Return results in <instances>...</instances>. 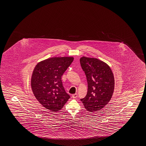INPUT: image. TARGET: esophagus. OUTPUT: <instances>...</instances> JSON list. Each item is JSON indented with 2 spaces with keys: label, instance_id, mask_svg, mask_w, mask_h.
Returning a JSON list of instances; mask_svg holds the SVG:
<instances>
[{
  "label": "esophagus",
  "instance_id": "obj_1",
  "mask_svg": "<svg viewBox=\"0 0 146 146\" xmlns=\"http://www.w3.org/2000/svg\"><path fill=\"white\" fill-rule=\"evenodd\" d=\"M77 96H77V94H75L72 95V98H73V99H75V98H77Z\"/></svg>",
  "mask_w": 146,
  "mask_h": 146
}]
</instances>
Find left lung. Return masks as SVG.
<instances>
[{
	"mask_svg": "<svg viewBox=\"0 0 146 146\" xmlns=\"http://www.w3.org/2000/svg\"><path fill=\"white\" fill-rule=\"evenodd\" d=\"M80 63L88 83L87 95L80 101L90 112L100 110L113 96L115 80L112 71L108 64L96 58L83 57Z\"/></svg>",
	"mask_w": 146,
	"mask_h": 146,
	"instance_id": "obj_1",
	"label": "left lung"
}]
</instances>
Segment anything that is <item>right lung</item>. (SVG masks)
<instances>
[{
    "mask_svg": "<svg viewBox=\"0 0 146 146\" xmlns=\"http://www.w3.org/2000/svg\"><path fill=\"white\" fill-rule=\"evenodd\" d=\"M73 57H53L42 61L33 70L31 86L34 96L50 111L61 110L70 96L62 85L61 77Z\"/></svg>",
    "mask_w": 146,
    "mask_h": 146,
    "instance_id": "add662e5",
    "label": "right lung"
}]
</instances>
